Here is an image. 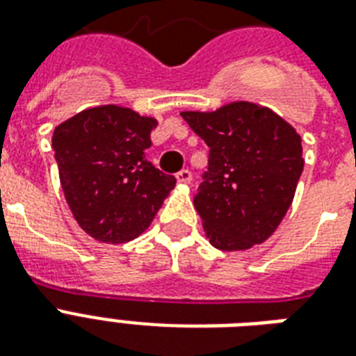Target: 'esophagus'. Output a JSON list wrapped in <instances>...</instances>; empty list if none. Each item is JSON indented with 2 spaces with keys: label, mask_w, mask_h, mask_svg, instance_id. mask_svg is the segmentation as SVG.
<instances>
[{
  "label": "esophagus",
  "mask_w": 356,
  "mask_h": 356,
  "mask_svg": "<svg viewBox=\"0 0 356 356\" xmlns=\"http://www.w3.org/2000/svg\"><path fill=\"white\" fill-rule=\"evenodd\" d=\"M175 177H177V183L188 184L190 181H192V172H190V170H181Z\"/></svg>",
  "instance_id": "esophagus-1"
}]
</instances>
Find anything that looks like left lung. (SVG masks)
<instances>
[{"mask_svg": "<svg viewBox=\"0 0 356 356\" xmlns=\"http://www.w3.org/2000/svg\"><path fill=\"white\" fill-rule=\"evenodd\" d=\"M181 116L211 147L209 172L194 197L209 242L222 251L266 242L286 216L303 172L298 131L251 102Z\"/></svg>", "mask_w": 356, "mask_h": 356, "instance_id": "1", "label": "left lung"}]
</instances>
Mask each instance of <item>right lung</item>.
<instances>
[{
    "label": "right lung",
    "mask_w": 356,
    "mask_h": 356,
    "mask_svg": "<svg viewBox=\"0 0 356 356\" xmlns=\"http://www.w3.org/2000/svg\"><path fill=\"white\" fill-rule=\"evenodd\" d=\"M159 125L122 105L81 111L53 131L64 197L79 227L97 242L123 243L149 227L175 177L145 161Z\"/></svg>",
    "instance_id": "add662e5"
}]
</instances>
